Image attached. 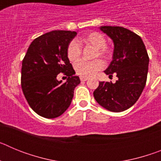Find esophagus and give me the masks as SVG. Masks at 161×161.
Listing matches in <instances>:
<instances>
[{
  "label": "esophagus",
  "mask_w": 161,
  "mask_h": 161,
  "mask_svg": "<svg viewBox=\"0 0 161 161\" xmlns=\"http://www.w3.org/2000/svg\"><path fill=\"white\" fill-rule=\"evenodd\" d=\"M88 80H89V78L85 77V76H80V80L81 81H87Z\"/></svg>",
  "instance_id": "obj_1"
}]
</instances>
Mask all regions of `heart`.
<instances>
[{
  "mask_svg": "<svg viewBox=\"0 0 161 161\" xmlns=\"http://www.w3.org/2000/svg\"><path fill=\"white\" fill-rule=\"evenodd\" d=\"M80 42L90 45L96 48L94 57L100 56L104 59L110 57L111 50L109 47L106 46V39L103 35L98 32H91L82 37L79 40ZM67 55L69 60L72 62H76L80 57L81 55V47L79 42L76 40H72L68 44L67 48ZM104 67L103 61L97 59L93 61L80 60L76 63L74 68L78 75L85 77H90L100 71Z\"/></svg>",
  "mask_w": 161,
  "mask_h": 161,
  "instance_id": "obj_1",
  "label": "heart"
}]
</instances>
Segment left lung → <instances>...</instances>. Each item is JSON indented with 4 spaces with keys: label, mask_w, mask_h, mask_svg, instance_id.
Instances as JSON below:
<instances>
[{
    "label": "left lung",
    "mask_w": 161,
    "mask_h": 161,
    "mask_svg": "<svg viewBox=\"0 0 161 161\" xmlns=\"http://www.w3.org/2000/svg\"><path fill=\"white\" fill-rule=\"evenodd\" d=\"M114 42L113 59L104 72L117 75L115 83L99 82L93 97L100 106L112 112L131 107L141 95L147 81L149 57L142 38L121 26H101Z\"/></svg>",
    "instance_id": "left-lung-1"
}]
</instances>
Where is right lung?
Masks as SVG:
<instances>
[{
	"label": "right lung",
	"instance_id": "add662e5",
	"mask_svg": "<svg viewBox=\"0 0 161 161\" xmlns=\"http://www.w3.org/2000/svg\"><path fill=\"white\" fill-rule=\"evenodd\" d=\"M77 33L52 31L33 41L22 60V92L31 109L43 118L55 119L71 105L74 89L80 83L67 55L68 44ZM64 72L66 82L57 80Z\"/></svg>",
	"mask_w": 161,
	"mask_h": 161
}]
</instances>
